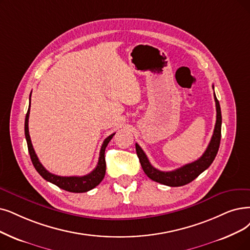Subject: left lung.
<instances>
[{"mask_svg":"<svg viewBox=\"0 0 250 250\" xmlns=\"http://www.w3.org/2000/svg\"><path fill=\"white\" fill-rule=\"evenodd\" d=\"M214 101H215V106H216V122L214 126L213 134H212L210 143H209L206 148V151L200 158L196 160V161L186 164L185 166L177 168L172 171L158 170L157 168H155L151 163H149L146 155L143 151V148L137 144H135L136 154L139 159V162H141V165L144 169L145 173L149 178L153 179L154 182L160 183L165 186L181 187L193 182L197 176L200 175L204 170H206V169L211 165L218 152L219 144H221V136H222V112H221V106H219V103L215 96V93H214Z\"/></svg>","mask_w":250,"mask_h":250,"instance_id":"8db88e82","label":"left lung"}]
</instances>
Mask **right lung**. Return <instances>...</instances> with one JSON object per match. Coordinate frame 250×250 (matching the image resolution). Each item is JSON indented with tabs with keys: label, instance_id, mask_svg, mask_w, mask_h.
<instances>
[{
	"label": "right lung",
	"instance_id": "obj_1",
	"mask_svg": "<svg viewBox=\"0 0 250 250\" xmlns=\"http://www.w3.org/2000/svg\"><path fill=\"white\" fill-rule=\"evenodd\" d=\"M31 97V96H29ZM29 106H31V98H29ZM29 106L27 109V113L25 116V122H24V134L27 143V148L29 156H31L32 162L36 168V170L39 172L44 179L47 182L52 183L53 185L57 186L64 191L72 192V193H84L88 192L90 189L94 188L96 186L102 183V181L104 177L105 174V159H104V152L105 147L109 141L113 138L115 133L107 136L102 146L101 152H99V158H98V163L95 167L93 171H91L89 174H86L84 176H59L55 175L51 172L46 170V168L39 161V159L35 153V149L32 145L31 137H29L28 132V117H29Z\"/></svg>",
	"mask_w": 250,
	"mask_h": 250
}]
</instances>
